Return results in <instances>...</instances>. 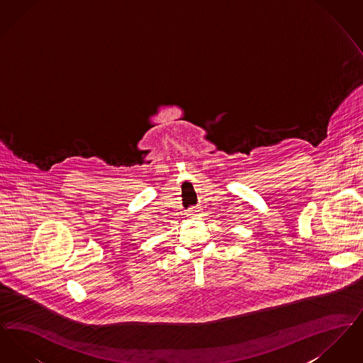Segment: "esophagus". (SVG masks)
Segmentation results:
<instances>
[{"label":"esophagus","instance_id":"esophagus-1","mask_svg":"<svg viewBox=\"0 0 363 363\" xmlns=\"http://www.w3.org/2000/svg\"><path fill=\"white\" fill-rule=\"evenodd\" d=\"M197 212H199V211H197L196 208H190L189 211H188V215H189V216H196Z\"/></svg>","mask_w":363,"mask_h":363}]
</instances>
